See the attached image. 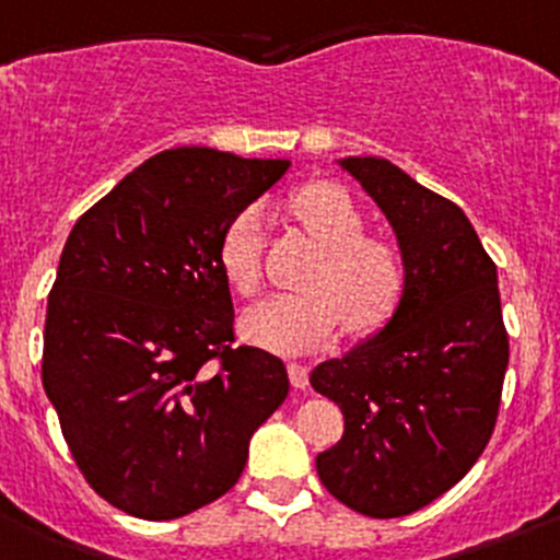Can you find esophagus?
I'll return each instance as SVG.
<instances>
[{"mask_svg":"<svg viewBox=\"0 0 560 560\" xmlns=\"http://www.w3.org/2000/svg\"><path fill=\"white\" fill-rule=\"evenodd\" d=\"M289 380L296 390H305L307 387V365L302 363H289Z\"/></svg>","mask_w":560,"mask_h":560,"instance_id":"34e87169","label":"esophagus"}]
</instances>
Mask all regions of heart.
Listing matches in <instances>:
<instances>
[{
  "label": "heart",
  "mask_w": 560,
  "mask_h": 560,
  "mask_svg": "<svg viewBox=\"0 0 560 560\" xmlns=\"http://www.w3.org/2000/svg\"><path fill=\"white\" fill-rule=\"evenodd\" d=\"M291 217L322 247L307 291L277 294L244 313L242 332L275 351H307L338 329L371 335L385 327L407 291V253L387 233L365 231V211L343 186L313 180L289 203ZM220 266L242 296L264 289V228L255 209L238 211L220 242Z\"/></svg>",
  "instance_id": "obj_1"
}]
</instances>
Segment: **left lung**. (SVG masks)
<instances>
[{
  "label": "left lung",
  "instance_id": "obj_1",
  "mask_svg": "<svg viewBox=\"0 0 560 560\" xmlns=\"http://www.w3.org/2000/svg\"><path fill=\"white\" fill-rule=\"evenodd\" d=\"M343 167L390 220L409 275L376 338L313 369V390L343 412V436L316 470L357 514L393 520L448 492L483 454L509 332L498 269L465 211L387 159L349 156Z\"/></svg>",
  "mask_w": 560,
  "mask_h": 560
}]
</instances>
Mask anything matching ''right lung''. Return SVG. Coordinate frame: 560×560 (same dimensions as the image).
I'll return each instance as SVG.
<instances>
[{
    "instance_id": "obj_1",
    "label": "right lung",
    "mask_w": 560,
    "mask_h": 560,
    "mask_svg": "<svg viewBox=\"0 0 560 560\" xmlns=\"http://www.w3.org/2000/svg\"><path fill=\"white\" fill-rule=\"evenodd\" d=\"M283 159L162 151L73 225L49 291L44 387L84 481L140 520L214 503L289 396L280 357L236 346L220 242Z\"/></svg>"
}]
</instances>
